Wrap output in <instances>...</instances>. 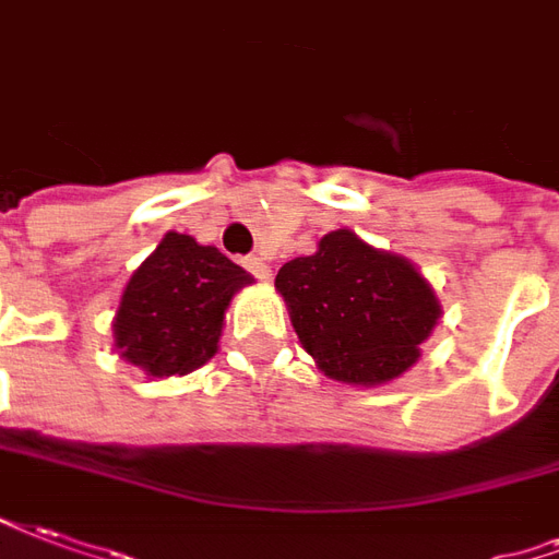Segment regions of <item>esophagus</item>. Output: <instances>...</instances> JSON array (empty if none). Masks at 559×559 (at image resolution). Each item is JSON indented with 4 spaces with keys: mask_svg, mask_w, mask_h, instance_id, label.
I'll use <instances>...</instances> for the list:
<instances>
[{
    "mask_svg": "<svg viewBox=\"0 0 559 559\" xmlns=\"http://www.w3.org/2000/svg\"><path fill=\"white\" fill-rule=\"evenodd\" d=\"M243 267H247L252 276H259V280H271V267H267V262H264V259H259V255L243 259Z\"/></svg>",
    "mask_w": 559,
    "mask_h": 559,
    "instance_id": "esophagus-1",
    "label": "esophagus"
}]
</instances>
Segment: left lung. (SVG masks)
Segmentation results:
<instances>
[{
  "mask_svg": "<svg viewBox=\"0 0 559 559\" xmlns=\"http://www.w3.org/2000/svg\"><path fill=\"white\" fill-rule=\"evenodd\" d=\"M276 292L300 345L342 384H384L417 364L441 304L417 267L369 247L354 231H330L312 255L280 267Z\"/></svg>",
  "mask_w": 559,
  "mask_h": 559,
  "instance_id": "1",
  "label": "left lung"
}]
</instances>
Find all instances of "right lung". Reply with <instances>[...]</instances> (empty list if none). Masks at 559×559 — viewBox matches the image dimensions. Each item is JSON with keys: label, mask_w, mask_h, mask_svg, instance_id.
I'll use <instances>...</instances> for the list:
<instances>
[{"label": "right lung", "mask_w": 559, "mask_h": 559, "mask_svg": "<svg viewBox=\"0 0 559 559\" xmlns=\"http://www.w3.org/2000/svg\"><path fill=\"white\" fill-rule=\"evenodd\" d=\"M250 283L217 247L166 231L124 285L112 321L116 352L151 378L193 372L217 354L231 297Z\"/></svg>", "instance_id": "add662e5"}]
</instances>
